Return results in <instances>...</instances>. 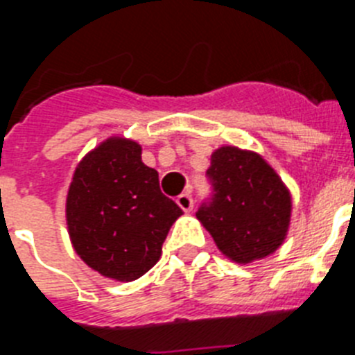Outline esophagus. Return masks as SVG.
Listing matches in <instances>:
<instances>
[{
	"label": "esophagus",
	"mask_w": 355,
	"mask_h": 355,
	"mask_svg": "<svg viewBox=\"0 0 355 355\" xmlns=\"http://www.w3.org/2000/svg\"><path fill=\"white\" fill-rule=\"evenodd\" d=\"M175 202H178V206H180V208L183 209V211H192L193 199H192V196H190V192L181 193V196L178 197V199H175Z\"/></svg>",
	"instance_id": "obj_1"
}]
</instances>
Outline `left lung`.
Listing matches in <instances>:
<instances>
[{
	"instance_id": "left-lung-1",
	"label": "left lung",
	"mask_w": 355,
	"mask_h": 355,
	"mask_svg": "<svg viewBox=\"0 0 355 355\" xmlns=\"http://www.w3.org/2000/svg\"><path fill=\"white\" fill-rule=\"evenodd\" d=\"M213 196L197 211L216 247L247 265L283 245L290 227L291 196L277 172L252 150L224 146L208 168Z\"/></svg>"
}]
</instances>
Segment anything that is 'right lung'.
I'll list each match as a JSON object with an SVG mask.
<instances>
[{"instance_id": "add662e5", "label": "right lung", "mask_w": 355, "mask_h": 355, "mask_svg": "<svg viewBox=\"0 0 355 355\" xmlns=\"http://www.w3.org/2000/svg\"><path fill=\"white\" fill-rule=\"evenodd\" d=\"M183 209L159 190L142 147L112 137L78 163L65 202L69 236L92 270L135 281L162 256L168 229Z\"/></svg>"}]
</instances>
